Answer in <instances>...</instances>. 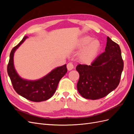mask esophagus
I'll list each match as a JSON object with an SVG mask.
<instances>
[{
    "label": "esophagus",
    "instance_id": "obj_1",
    "mask_svg": "<svg viewBox=\"0 0 134 134\" xmlns=\"http://www.w3.org/2000/svg\"><path fill=\"white\" fill-rule=\"evenodd\" d=\"M74 68V65L71 63H69L67 64V69L69 71L71 70Z\"/></svg>",
    "mask_w": 134,
    "mask_h": 134
}]
</instances>
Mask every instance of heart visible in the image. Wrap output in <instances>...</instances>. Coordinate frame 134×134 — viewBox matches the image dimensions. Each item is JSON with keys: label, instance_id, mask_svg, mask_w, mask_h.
I'll use <instances>...</instances> for the list:
<instances>
[{"label": "heart", "instance_id": "b5f03b06", "mask_svg": "<svg viewBox=\"0 0 134 134\" xmlns=\"http://www.w3.org/2000/svg\"><path fill=\"white\" fill-rule=\"evenodd\" d=\"M82 47L83 48L78 54V58L82 63L89 64L92 63L98 56L100 48V43L97 40H91V37L84 36L80 38L76 44V47L78 49Z\"/></svg>", "mask_w": 134, "mask_h": 134}]
</instances>
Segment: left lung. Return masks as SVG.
Wrapping results in <instances>:
<instances>
[{"mask_svg":"<svg viewBox=\"0 0 134 134\" xmlns=\"http://www.w3.org/2000/svg\"><path fill=\"white\" fill-rule=\"evenodd\" d=\"M124 69L119 45L107 37L105 52L99 55L91 65L79 64L77 90L84 98H102L119 86Z\"/></svg>","mask_w":134,"mask_h":134,"instance_id":"obj_1","label":"left lung"}]
</instances>
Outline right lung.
<instances>
[{"label": "right lung", "instance_id": "right-lung-1", "mask_svg": "<svg viewBox=\"0 0 134 134\" xmlns=\"http://www.w3.org/2000/svg\"><path fill=\"white\" fill-rule=\"evenodd\" d=\"M27 38V36H25L22 41L12 50L7 66L8 74L13 88L19 95L33 102H42L50 98L54 95L59 81L68 71L66 65L56 68L38 80H30L22 78L15 69L13 58L16 50Z\"/></svg>", "mask_w": 134, "mask_h": 134}]
</instances>
